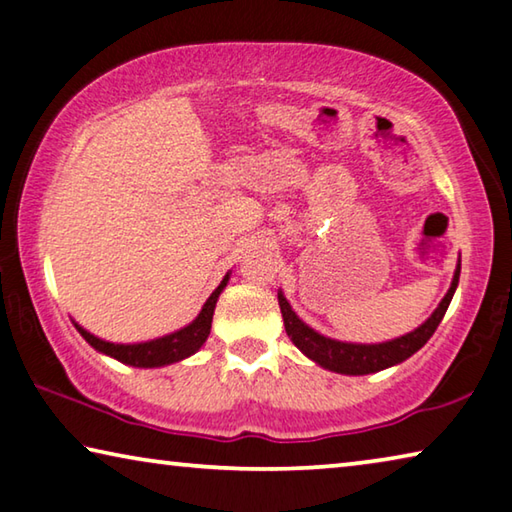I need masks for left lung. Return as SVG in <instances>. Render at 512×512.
Returning <instances> with one entry per match:
<instances>
[{"mask_svg":"<svg viewBox=\"0 0 512 512\" xmlns=\"http://www.w3.org/2000/svg\"><path fill=\"white\" fill-rule=\"evenodd\" d=\"M458 279H460V258H458L454 279H451L447 295L442 297V301L431 313L429 320L422 322L415 331L399 335L395 340L374 342V345H363V342H342V340H333V338H326L322 333H317L304 320H299V315L292 311L290 301L283 297L281 290H279V306H281L283 324H286V333L290 335V340L295 342V347L301 351V354L311 358L313 363H317L329 372L363 376V374H374V372L388 370L392 365L404 363L406 358H410L415 351H420L426 345V340H429L435 333V329H438V324L442 322V317H445L451 299H454Z\"/></svg>","mask_w":512,"mask_h":512,"instance_id":"8db88e82","label":"left lung"}]
</instances>
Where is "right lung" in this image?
Returning <instances> with one entry per match:
<instances>
[{
    "mask_svg": "<svg viewBox=\"0 0 512 512\" xmlns=\"http://www.w3.org/2000/svg\"><path fill=\"white\" fill-rule=\"evenodd\" d=\"M231 272H226L224 279L220 281V286L213 290V295L206 299V304L201 306L199 315L192 320L190 324L183 326V329L161 335V338L147 340V342H129V345H122V342H108L92 335L90 331L83 329L81 324L72 320V324L77 326V331L83 335V340L88 342L92 349H97L99 354L111 356L115 360H120L124 365L131 367H165L172 363H179L183 358H190L192 354H197L204 345L208 333H211V324H213V313H215V304L220 299L222 290L229 283Z\"/></svg>",
    "mask_w": 512,
    "mask_h": 512,
    "instance_id": "obj_1",
    "label": "right lung"
}]
</instances>
